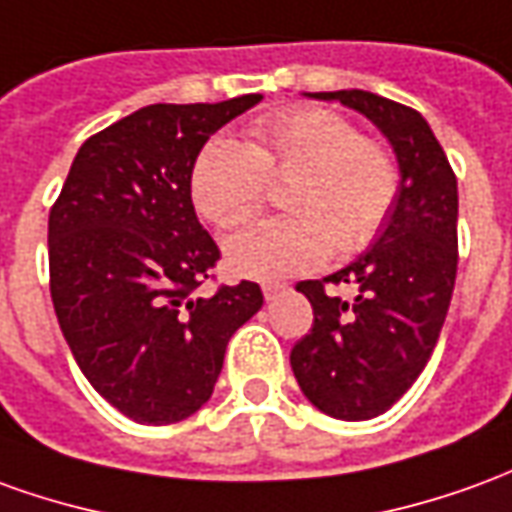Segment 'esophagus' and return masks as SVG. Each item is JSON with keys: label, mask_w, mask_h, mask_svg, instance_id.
<instances>
[{"label": "esophagus", "mask_w": 512, "mask_h": 512, "mask_svg": "<svg viewBox=\"0 0 512 512\" xmlns=\"http://www.w3.org/2000/svg\"><path fill=\"white\" fill-rule=\"evenodd\" d=\"M282 293H288V285H282V282H263V296H266V302L280 299Z\"/></svg>", "instance_id": "1"}]
</instances>
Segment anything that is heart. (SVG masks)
<instances>
[{"label": "heart", "instance_id": "obj_1", "mask_svg": "<svg viewBox=\"0 0 512 512\" xmlns=\"http://www.w3.org/2000/svg\"><path fill=\"white\" fill-rule=\"evenodd\" d=\"M268 180L291 182L288 219L235 232L224 244L227 268L246 280H285L338 255L363 252L385 227L399 196L391 155L363 141L349 121L321 107H296L257 121L249 141L216 138L191 171L196 210L221 230L263 207Z\"/></svg>", "mask_w": 512, "mask_h": 512}]
</instances>
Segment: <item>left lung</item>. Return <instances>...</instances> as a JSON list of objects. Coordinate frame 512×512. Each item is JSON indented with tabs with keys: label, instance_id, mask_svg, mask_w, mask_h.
Returning a JSON list of instances; mask_svg holds the SVG:
<instances>
[{
	"label": "left lung",
	"instance_id": "8db88e82",
	"mask_svg": "<svg viewBox=\"0 0 512 512\" xmlns=\"http://www.w3.org/2000/svg\"><path fill=\"white\" fill-rule=\"evenodd\" d=\"M366 116L391 144L399 196L380 238L324 281H352V303L323 282L296 285L313 305V330L291 349L310 405L341 421L382 416L416 382L438 343L457 274V180L427 119L371 91L305 94Z\"/></svg>",
	"mask_w": 512,
	"mask_h": 512
}]
</instances>
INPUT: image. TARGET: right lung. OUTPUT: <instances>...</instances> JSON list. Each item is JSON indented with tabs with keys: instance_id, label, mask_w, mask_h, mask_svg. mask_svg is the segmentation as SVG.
<instances>
[{
	"instance_id": "obj_1",
	"label": "right lung",
	"mask_w": 512,
	"mask_h": 512,
	"mask_svg": "<svg viewBox=\"0 0 512 512\" xmlns=\"http://www.w3.org/2000/svg\"><path fill=\"white\" fill-rule=\"evenodd\" d=\"M260 99L135 110L80 146L49 213L57 324L85 380L138 424L194 416L232 332L263 307L249 280L196 293L219 246L191 199L202 146Z\"/></svg>"
}]
</instances>
